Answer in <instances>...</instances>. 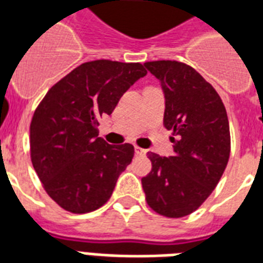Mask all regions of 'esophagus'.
<instances>
[{
    "instance_id": "obj_1",
    "label": "esophagus",
    "mask_w": 263,
    "mask_h": 263,
    "mask_svg": "<svg viewBox=\"0 0 263 263\" xmlns=\"http://www.w3.org/2000/svg\"><path fill=\"white\" fill-rule=\"evenodd\" d=\"M134 152H136V155H145L146 151L142 149V148H140V146H136L134 148Z\"/></svg>"
}]
</instances>
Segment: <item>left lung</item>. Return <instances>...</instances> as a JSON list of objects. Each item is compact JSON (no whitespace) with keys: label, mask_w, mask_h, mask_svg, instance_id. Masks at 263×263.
I'll use <instances>...</instances> for the list:
<instances>
[{"label":"left lung","mask_w":263,"mask_h":263,"mask_svg":"<svg viewBox=\"0 0 263 263\" xmlns=\"http://www.w3.org/2000/svg\"><path fill=\"white\" fill-rule=\"evenodd\" d=\"M144 66L162 83L163 125L173 130L174 154L162 158L148 152L152 170L141 178L142 189L155 213L181 218L204 203L227 168L231 154L227 109L214 87L188 64L158 60Z\"/></svg>","instance_id":"obj_1"}]
</instances>
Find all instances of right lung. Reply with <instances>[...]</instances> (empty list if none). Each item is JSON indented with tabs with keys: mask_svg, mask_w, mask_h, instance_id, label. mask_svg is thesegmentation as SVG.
<instances>
[{
	"mask_svg": "<svg viewBox=\"0 0 263 263\" xmlns=\"http://www.w3.org/2000/svg\"><path fill=\"white\" fill-rule=\"evenodd\" d=\"M145 74L140 63H83L38 104L30 125L31 162L46 193L62 209L85 214L111 197L134 146L107 144L97 137V126Z\"/></svg>",
	"mask_w": 263,
	"mask_h": 263,
	"instance_id": "add662e5",
	"label": "right lung"
}]
</instances>
